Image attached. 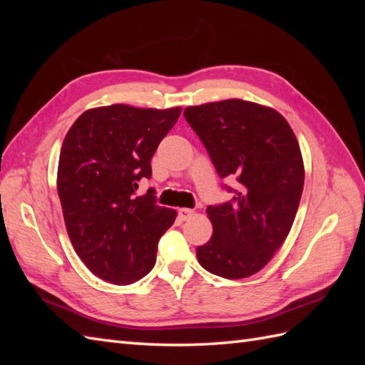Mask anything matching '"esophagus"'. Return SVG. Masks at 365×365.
<instances>
[{
  "label": "esophagus",
  "instance_id": "esophagus-1",
  "mask_svg": "<svg viewBox=\"0 0 365 365\" xmlns=\"http://www.w3.org/2000/svg\"><path fill=\"white\" fill-rule=\"evenodd\" d=\"M192 212L191 208H178V218H180L182 221H187V220H190L191 216H192Z\"/></svg>",
  "mask_w": 365,
  "mask_h": 365
}]
</instances>
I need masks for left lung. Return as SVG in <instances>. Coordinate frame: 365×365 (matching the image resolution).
<instances>
[{"label":"left lung","mask_w":365,"mask_h":365,"mask_svg":"<svg viewBox=\"0 0 365 365\" xmlns=\"http://www.w3.org/2000/svg\"><path fill=\"white\" fill-rule=\"evenodd\" d=\"M205 145L232 199L207 207L210 242L197 246L199 263L212 274L243 279L260 271L285 242L304 187L297 138L277 111L232 98L190 106L183 113Z\"/></svg>","instance_id":"obj_1"}]
</instances>
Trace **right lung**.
I'll return each mask as SVG.
<instances>
[{"mask_svg": "<svg viewBox=\"0 0 365 365\" xmlns=\"http://www.w3.org/2000/svg\"><path fill=\"white\" fill-rule=\"evenodd\" d=\"M180 113L102 106L83 113L64 138L58 195L67 234L84 265L106 282L131 284L149 273L175 221L153 188L145 196L136 190L152 177L150 160Z\"/></svg>", "mask_w": 365, "mask_h": 365, "instance_id": "right-lung-1", "label": "right lung"}]
</instances>
